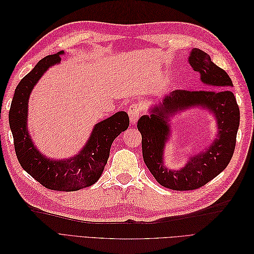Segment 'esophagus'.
<instances>
[{
    "mask_svg": "<svg viewBox=\"0 0 254 254\" xmlns=\"http://www.w3.org/2000/svg\"><path fill=\"white\" fill-rule=\"evenodd\" d=\"M141 108L140 106L137 104H133L131 105L128 108V114H129V119H130V122H131V124L134 125L135 123L137 122V120H139V117L141 114Z\"/></svg>",
    "mask_w": 254,
    "mask_h": 254,
    "instance_id": "esophagus-1",
    "label": "esophagus"
}]
</instances>
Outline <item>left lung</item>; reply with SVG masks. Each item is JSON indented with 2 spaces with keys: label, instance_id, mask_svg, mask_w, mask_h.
I'll return each mask as SVG.
<instances>
[{
  "label": "left lung",
  "instance_id": "8db88e82",
  "mask_svg": "<svg viewBox=\"0 0 254 254\" xmlns=\"http://www.w3.org/2000/svg\"><path fill=\"white\" fill-rule=\"evenodd\" d=\"M189 63L200 74V80L205 86L215 90H175L159 106L151 108L149 115H143L137 121L146 166L161 186L175 190L201 188L224 171L233 156L240 126V108L229 89L233 83L226 71L199 49L191 50ZM190 106H203L214 114L219 128L218 139L204 152L190 158L186 167L171 171L164 166L163 158L165 143L170 134L168 118Z\"/></svg>",
  "mask_w": 254,
  "mask_h": 254
}]
</instances>
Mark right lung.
Here are the masks:
<instances>
[{
	"instance_id": "obj_1",
	"label": "right lung",
	"mask_w": 254,
	"mask_h": 254,
	"mask_svg": "<svg viewBox=\"0 0 254 254\" xmlns=\"http://www.w3.org/2000/svg\"><path fill=\"white\" fill-rule=\"evenodd\" d=\"M58 52L41 59L14 90L9 110V126L19 163L26 173L49 190L73 191L94 184L102 176L110 155L112 142L129 126V117L120 111L97 123L84 147L73 158L52 160L36 148L27 130L29 95L50 66L60 64Z\"/></svg>"
}]
</instances>
